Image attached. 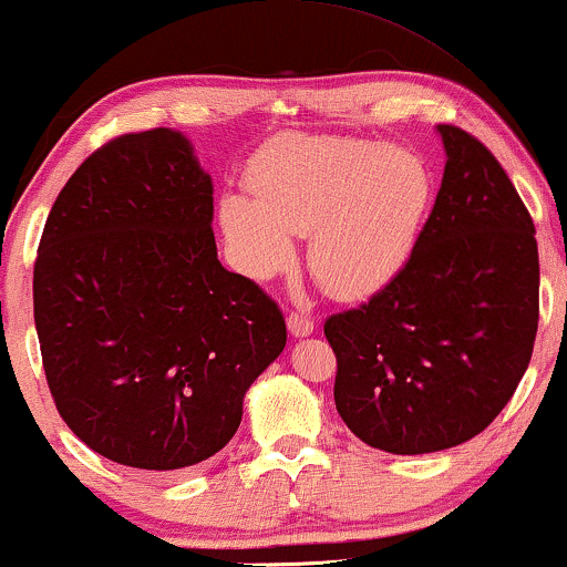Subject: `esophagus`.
<instances>
[{"label":"esophagus","instance_id":"34e87169","mask_svg":"<svg viewBox=\"0 0 567 567\" xmlns=\"http://www.w3.org/2000/svg\"><path fill=\"white\" fill-rule=\"evenodd\" d=\"M288 330H290V336H296V338L311 336V332H313V319L306 317V313H290V317H288Z\"/></svg>","mask_w":567,"mask_h":567}]
</instances>
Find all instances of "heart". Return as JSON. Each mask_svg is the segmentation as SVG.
I'll return each mask as SVG.
<instances>
[{
  "mask_svg": "<svg viewBox=\"0 0 567 567\" xmlns=\"http://www.w3.org/2000/svg\"><path fill=\"white\" fill-rule=\"evenodd\" d=\"M245 195H224L218 221L248 277L269 279L309 237V269L340 301L383 290L412 256L431 174L404 147L349 136L285 134L258 150Z\"/></svg>",
  "mask_w": 567,
  "mask_h": 567,
  "instance_id": "1",
  "label": "heart"
}]
</instances>
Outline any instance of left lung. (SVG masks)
<instances>
[{"label":"left lung","mask_w":567,"mask_h":567,"mask_svg":"<svg viewBox=\"0 0 567 567\" xmlns=\"http://www.w3.org/2000/svg\"><path fill=\"white\" fill-rule=\"evenodd\" d=\"M446 166L435 206L395 279L324 322L336 406L351 433L391 454L475 439L513 399L538 327V248L499 161L439 126Z\"/></svg>","instance_id":"1"}]
</instances>
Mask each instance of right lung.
Segmentation results:
<instances>
[{"instance_id":"add662e5","label":"right lung","mask_w":567,"mask_h":567,"mask_svg":"<svg viewBox=\"0 0 567 567\" xmlns=\"http://www.w3.org/2000/svg\"><path fill=\"white\" fill-rule=\"evenodd\" d=\"M214 182L182 132L102 145L60 189L33 322L65 425L118 465L182 470L227 446L285 349L279 306L216 256Z\"/></svg>"}]
</instances>
